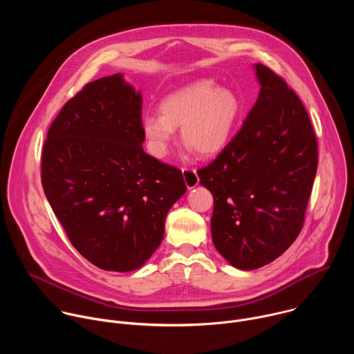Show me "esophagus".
Returning <instances> with one entry per match:
<instances>
[{
	"label": "esophagus",
	"mask_w": 354,
	"mask_h": 354,
	"mask_svg": "<svg viewBox=\"0 0 354 354\" xmlns=\"http://www.w3.org/2000/svg\"><path fill=\"white\" fill-rule=\"evenodd\" d=\"M182 174H183V179H185V183L189 189L194 187L198 185V176L196 174V169L193 168H182Z\"/></svg>",
	"instance_id": "34e87169"
}]
</instances>
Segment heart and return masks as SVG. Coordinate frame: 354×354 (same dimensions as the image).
<instances>
[{
    "instance_id": "obj_1",
    "label": "heart",
    "mask_w": 354,
    "mask_h": 354,
    "mask_svg": "<svg viewBox=\"0 0 354 354\" xmlns=\"http://www.w3.org/2000/svg\"><path fill=\"white\" fill-rule=\"evenodd\" d=\"M161 115L142 118L141 129L151 154L165 158L175 129L180 140L200 157H213L227 147L242 112L238 95L218 88L214 80H197L165 96Z\"/></svg>"
}]
</instances>
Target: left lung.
<instances>
[{
  "label": "left lung",
  "instance_id": "left-lung-1",
  "mask_svg": "<svg viewBox=\"0 0 354 354\" xmlns=\"http://www.w3.org/2000/svg\"><path fill=\"white\" fill-rule=\"evenodd\" d=\"M255 70L257 104L218 157L197 171L214 197V246L241 270L273 262L295 241L318 168L317 137L299 97L266 66Z\"/></svg>",
  "mask_w": 354,
  "mask_h": 354
}]
</instances>
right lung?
Masks as SVG:
<instances>
[{
  "label": "right lung",
  "mask_w": 354,
  "mask_h": 354,
  "mask_svg": "<svg viewBox=\"0 0 354 354\" xmlns=\"http://www.w3.org/2000/svg\"><path fill=\"white\" fill-rule=\"evenodd\" d=\"M142 96L120 73L86 84L47 131L41 185L70 242L104 270L141 268L185 194L182 172L144 153Z\"/></svg>",
  "instance_id": "1"
}]
</instances>
